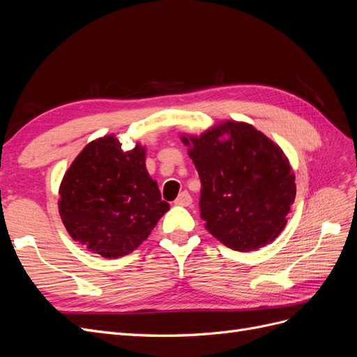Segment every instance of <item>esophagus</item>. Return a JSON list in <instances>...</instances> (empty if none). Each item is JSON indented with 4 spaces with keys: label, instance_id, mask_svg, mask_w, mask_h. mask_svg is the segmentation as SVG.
Segmentation results:
<instances>
[{
    "label": "esophagus",
    "instance_id": "esophagus-1",
    "mask_svg": "<svg viewBox=\"0 0 357 357\" xmlns=\"http://www.w3.org/2000/svg\"><path fill=\"white\" fill-rule=\"evenodd\" d=\"M176 204L181 205V207H188V205H190L192 204V197L189 195V192H186V190L181 192L178 198L176 199Z\"/></svg>",
    "mask_w": 357,
    "mask_h": 357
}]
</instances>
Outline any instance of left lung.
Returning a JSON list of instances; mask_svg holds the SVG:
<instances>
[{"mask_svg":"<svg viewBox=\"0 0 357 357\" xmlns=\"http://www.w3.org/2000/svg\"><path fill=\"white\" fill-rule=\"evenodd\" d=\"M201 178L205 229L226 247L252 252L284 229L296 195L289 159L253 125L226 121L181 135Z\"/></svg>","mask_w":357,"mask_h":357,"instance_id":"left-lung-1","label":"left lung"}]
</instances>
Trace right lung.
<instances>
[{
  "label": "right lung",
  "instance_id": "1",
  "mask_svg": "<svg viewBox=\"0 0 357 357\" xmlns=\"http://www.w3.org/2000/svg\"><path fill=\"white\" fill-rule=\"evenodd\" d=\"M59 214L74 241L102 257L134 252L169 210L146 169V149L122 150L114 135L93 139L59 186Z\"/></svg>",
  "mask_w": 357,
  "mask_h": 357
}]
</instances>
